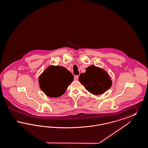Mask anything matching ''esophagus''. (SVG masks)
<instances>
[{
	"label": "esophagus",
	"mask_w": 148,
	"mask_h": 148,
	"mask_svg": "<svg viewBox=\"0 0 148 148\" xmlns=\"http://www.w3.org/2000/svg\"><path fill=\"white\" fill-rule=\"evenodd\" d=\"M78 77H79L78 75L75 76V77H74V80H78Z\"/></svg>",
	"instance_id": "34e87169"
}]
</instances>
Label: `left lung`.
<instances>
[{
	"label": "left lung",
	"mask_w": 148,
	"mask_h": 148,
	"mask_svg": "<svg viewBox=\"0 0 148 148\" xmlns=\"http://www.w3.org/2000/svg\"><path fill=\"white\" fill-rule=\"evenodd\" d=\"M79 82L85 88L94 95H100L108 90L112 85L111 77L104 69L91 65L79 77Z\"/></svg>",
	"instance_id": "1"
}]
</instances>
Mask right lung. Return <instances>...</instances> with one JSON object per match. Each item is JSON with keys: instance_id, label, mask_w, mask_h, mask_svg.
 I'll use <instances>...</instances> for the list:
<instances>
[{"instance_id": "obj_1", "label": "right lung", "mask_w": 148, "mask_h": 148, "mask_svg": "<svg viewBox=\"0 0 148 148\" xmlns=\"http://www.w3.org/2000/svg\"><path fill=\"white\" fill-rule=\"evenodd\" d=\"M74 79L73 75L65 68L50 65L38 77L39 86L51 98L62 96Z\"/></svg>"}]
</instances>
